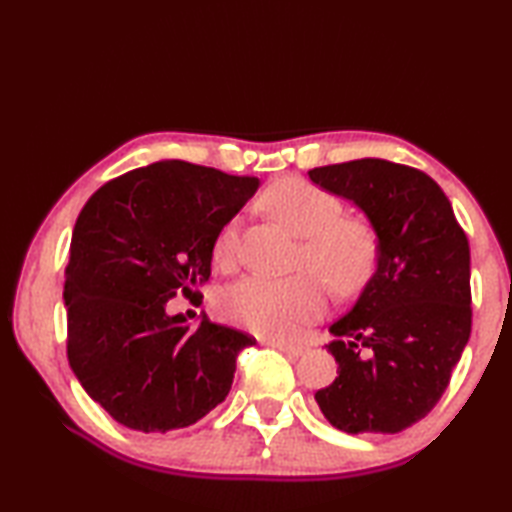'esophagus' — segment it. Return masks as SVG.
Returning a JSON list of instances; mask_svg holds the SVG:
<instances>
[{
	"label": "esophagus",
	"instance_id": "obj_1",
	"mask_svg": "<svg viewBox=\"0 0 512 512\" xmlns=\"http://www.w3.org/2000/svg\"><path fill=\"white\" fill-rule=\"evenodd\" d=\"M262 343L268 345V348H275V350H280L284 354H289V357H300V354L305 352V348H302V345L287 343V341H280V339H262Z\"/></svg>",
	"mask_w": 512,
	"mask_h": 512
}]
</instances>
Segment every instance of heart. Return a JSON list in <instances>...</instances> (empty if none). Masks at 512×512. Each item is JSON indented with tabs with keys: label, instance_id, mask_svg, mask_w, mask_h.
Wrapping results in <instances>:
<instances>
[{
	"label": "heart",
	"instance_id": "b5f03b06",
	"mask_svg": "<svg viewBox=\"0 0 512 512\" xmlns=\"http://www.w3.org/2000/svg\"><path fill=\"white\" fill-rule=\"evenodd\" d=\"M262 205L284 228L302 237L300 268L325 276L341 298L366 287L379 262V237L361 216H343V205L332 192L305 178H284L266 189ZM235 250L237 232L228 223L214 239V262L230 264ZM317 276L300 273L287 280H271L248 275L221 291L219 311L230 323L255 334H291L298 325L323 314L327 289Z\"/></svg>",
	"mask_w": 512,
	"mask_h": 512
}]
</instances>
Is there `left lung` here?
<instances>
[{
  "instance_id": "obj_1",
  "label": "left lung",
  "mask_w": 512,
  "mask_h": 512,
  "mask_svg": "<svg viewBox=\"0 0 512 512\" xmlns=\"http://www.w3.org/2000/svg\"><path fill=\"white\" fill-rule=\"evenodd\" d=\"M359 205L379 237L377 271L329 327L339 377L316 393L345 433H397L443 397L472 332L470 244L427 173L363 158L309 171Z\"/></svg>"
}]
</instances>
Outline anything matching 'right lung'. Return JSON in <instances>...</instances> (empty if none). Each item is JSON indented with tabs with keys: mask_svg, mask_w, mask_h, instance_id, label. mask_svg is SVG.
I'll return each mask as SVG.
<instances>
[{
	"mask_svg": "<svg viewBox=\"0 0 512 512\" xmlns=\"http://www.w3.org/2000/svg\"><path fill=\"white\" fill-rule=\"evenodd\" d=\"M257 178L164 160L108 180L76 219L65 268L67 359L94 402L135 431L183 429L230 393L253 336L167 302L212 273L219 230Z\"/></svg>",
	"mask_w": 512,
	"mask_h": 512,
	"instance_id": "add662e5",
	"label": "right lung"
}]
</instances>
